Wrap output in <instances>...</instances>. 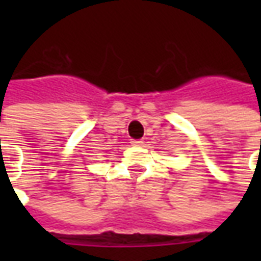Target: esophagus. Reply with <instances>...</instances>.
Masks as SVG:
<instances>
[{
	"instance_id": "1",
	"label": "esophagus",
	"mask_w": 261,
	"mask_h": 261,
	"mask_svg": "<svg viewBox=\"0 0 261 261\" xmlns=\"http://www.w3.org/2000/svg\"><path fill=\"white\" fill-rule=\"evenodd\" d=\"M142 140H131V144L134 145V147H140V145H142Z\"/></svg>"
}]
</instances>
